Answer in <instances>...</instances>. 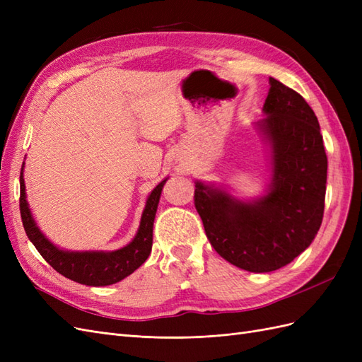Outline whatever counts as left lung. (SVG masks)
<instances>
[{
    "label": "left lung",
    "mask_w": 362,
    "mask_h": 362,
    "mask_svg": "<svg viewBox=\"0 0 362 362\" xmlns=\"http://www.w3.org/2000/svg\"><path fill=\"white\" fill-rule=\"evenodd\" d=\"M269 84L266 116L255 124L272 149L267 192L242 201L194 182V206L211 246L228 262L254 273L287 266L311 245L326 193L327 158L317 116L298 92L272 76Z\"/></svg>",
    "instance_id": "1"
}]
</instances>
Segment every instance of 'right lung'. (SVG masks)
I'll use <instances>...</instances> for the list:
<instances>
[{
  "instance_id": "1",
  "label": "right lung",
  "mask_w": 362,
  "mask_h": 362,
  "mask_svg": "<svg viewBox=\"0 0 362 362\" xmlns=\"http://www.w3.org/2000/svg\"><path fill=\"white\" fill-rule=\"evenodd\" d=\"M24 166L21 170L19 184H21V198L19 208L23 225L30 242L35 245L39 254L45 258L48 264L57 270L60 275L66 276L78 284L92 287L112 286L122 281L131 275L136 269H139L148 259L152 249V228H154V218L157 213V206L160 202V196L164 182L163 180L157 187L151 192L146 199L144 214L140 218V226L137 234L127 246L117 250H84V252H71L63 250L52 245L49 240L43 235L39 229L35 218L31 216L25 196V182H24Z\"/></svg>"
}]
</instances>
